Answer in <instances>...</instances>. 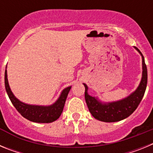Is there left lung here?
Masks as SVG:
<instances>
[{"label": "left lung", "mask_w": 153, "mask_h": 153, "mask_svg": "<svg viewBox=\"0 0 153 153\" xmlns=\"http://www.w3.org/2000/svg\"><path fill=\"white\" fill-rule=\"evenodd\" d=\"M135 48L141 54L143 59V76L138 88L129 97L116 102L102 103L97 98L89 95L87 93L88 86L83 83L85 86V100L86 105L92 116L97 120L106 123L118 122L129 117L141 102L146 89L147 67L142 53L137 47Z\"/></svg>", "instance_id": "left-lung-1"}]
</instances>
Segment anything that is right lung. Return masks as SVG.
<instances>
[{
  "instance_id": "right-lung-1",
  "label": "right lung",
  "mask_w": 153,
  "mask_h": 153,
  "mask_svg": "<svg viewBox=\"0 0 153 153\" xmlns=\"http://www.w3.org/2000/svg\"><path fill=\"white\" fill-rule=\"evenodd\" d=\"M4 83L5 89H6L8 97L10 98L13 106L21 113V116L30 121L34 123H52L60 117L63 107H64L67 95L71 89V86L65 88L62 91L59 99L53 105L46 106H35V105L24 103L14 97L8 83L7 70H5L4 74Z\"/></svg>"
}]
</instances>
